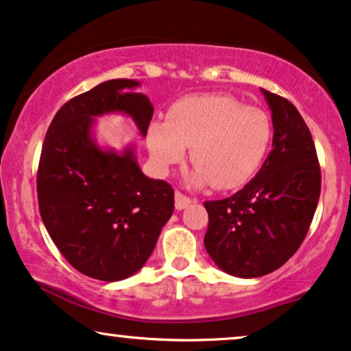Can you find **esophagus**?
<instances>
[{
    "mask_svg": "<svg viewBox=\"0 0 351 351\" xmlns=\"http://www.w3.org/2000/svg\"><path fill=\"white\" fill-rule=\"evenodd\" d=\"M192 202L193 199L186 197V195H184L182 192H176V209H179V211L180 209H185Z\"/></svg>",
    "mask_w": 351,
    "mask_h": 351,
    "instance_id": "obj_1",
    "label": "esophagus"
}]
</instances>
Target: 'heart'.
<instances>
[{"mask_svg": "<svg viewBox=\"0 0 351 351\" xmlns=\"http://www.w3.org/2000/svg\"><path fill=\"white\" fill-rule=\"evenodd\" d=\"M272 121L267 112L226 93L182 98L166 121L148 129V148L158 171L167 172L185 158L197 167L193 184L237 189L253 179L271 149Z\"/></svg>", "mask_w": 351, "mask_h": 351, "instance_id": "obj_1", "label": "heart"}]
</instances>
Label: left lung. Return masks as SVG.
<instances>
[{"label": "left lung", "mask_w": 351, "mask_h": 351, "mask_svg": "<svg viewBox=\"0 0 351 351\" xmlns=\"http://www.w3.org/2000/svg\"><path fill=\"white\" fill-rule=\"evenodd\" d=\"M272 111V149L242 190L204 202V247L235 277H261L285 265L308 234L321 195V167L311 132L289 99L261 90Z\"/></svg>", "instance_id": "obj_1"}]
</instances>
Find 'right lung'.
<instances>
[{"label": "right lung", "mask_w": 351, "mask_h": 351, "mask_svg": "<svg viewBox=\"0 0 351 351\" xmlns=\"http://www.w3.org/2000/svg\"><path fill=\"white\" fill-rule=\"evenodd\" d=\"M136 80L103 82L69 99L45 136L36 193L43 224L82 274L116 282L142 269L174 211V189L148 179L132 147L122 153L95 143V116L124 112L147 135L153 106L134 93Z\"/></svg>", "instance_id": "1"}]
</instances>
